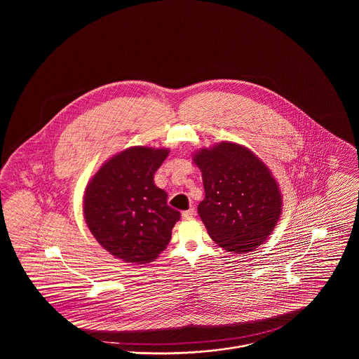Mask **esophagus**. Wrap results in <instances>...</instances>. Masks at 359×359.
Instances as JSON below:
<instances>
[{"mask_svg":"<svg viewBox=\"0 0 359 359\" xmlns=\"http://www.w3.org/2000/svg\"><path fill=\"white\" fill-rule=\"evenodd\" d=\"M194 215H195V210H194L192 207H191L189 210H187V211H183V214H182L183 219H191Z\"/></svg>","mask_w":359,"mask_h":359,"instance_id":"esophagus-1","label":"esophagus"}]
</instances>
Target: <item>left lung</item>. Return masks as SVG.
<instances>
[{"instance_id":"8db88e82","label":"left lung","mask_w":359,"mask_h":359,"mask_svg":"<svg viewBox=\"0 0 359 359\" xmlns=\"http://www.w3.org/2000/svg\"><path fill=\"white\" fill-rule=\"evenodd\" d=\"M205 199L198 212L207 233L227 252L245 255L272 234L283 196L271 170L250 149L222 141L194 154Z\"/></svg>"}]
</instances>
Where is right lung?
<instances>
[{
  "mask_svg": "<svg viewBox=\"0 0 359 359\" xmlns=\"http://www.w3.org/2000/svg\"><path fill=\"white\" fill-rule=\"evenodd\" d=\"M170 149L132 147L109 158L86 187V223L111 256L132 264L154 261L170 243L180 212L154 184Z\"/></svg>",
  "mask_w": 359,
  "mask_h": 359,
  "instance_id": "add662e5",
  "label": "right lung"
}]
</instances>
